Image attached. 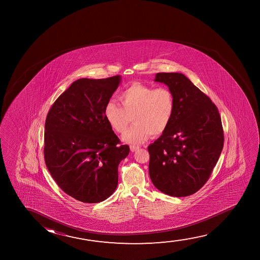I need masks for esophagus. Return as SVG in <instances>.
<instances>
[{"mask_svg":"<svg viewBox=\"0 0 260 260\" xmlns=\"http://www.w3.org/2000/svg\"><path fill=\"white\" fill-rule=\"evenodd\" d=\"M139 149V146H131V151H132V152H136V151H138Z\"/></svg>","mask_w":260,"mask_h":260,"instance_id":"esophagus-1","label":"esophagus"}]
</instances>
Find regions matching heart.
<instances>
[{
  "label": "heart",
  "mask_w": 260,
  "mask_h": 260,
  "mask_svg": "<svg viewBox=\"0 0 260 260\" xmlns=\"http://www.w3.org/2000/svg\"><path fill=\"white\" fill-rule=\"evenodd\" d=\"M120 105L110 101L105 107V117L111 128L123 133L125 142L138 145L149 139L151 134L160 136L167 131L174 116L176 102L173 92L166 87L154 89L134 82L119 95Z\"/></svg>",
  "instance_id": "heart-1"
}]
</instances>
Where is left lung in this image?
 <instances>
[{
	"mask_svg": "<svg viewBox=\"0 0 260 260\" xmlns=\"http://www.w3.org/2000/svg\"><path fill=\"white\" fill-rule=\"evenodd\" d=\"M173 92L174 116L167 131L148 146L149 175L160 192L174 197L191 196L210 178L224 146L217 107L179 73H158Z\"/></svg>",
	"mask_w": 260,
	"mask_h": 260,
	"instance_id": "1",
	"label": "left lung"
}]
</instances>
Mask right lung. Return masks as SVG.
<instances>
[{
	"label": "right lung",
	"mask_w": 260,
	"mask_h": 260,
	"mask_svg": "<svg viewBox=\"0 0 260 260\" xmlns=\"http://www.w3.org/2000/svg\"><path fill=\"white\" fill-rule=\"evenodd\" d=\"M120 82L121 75L79 79L47 114V168L66 193L82 203H100L113 194L119 164L129 153L105 117V107Z\"/></svg>",
	"instance_id": "1"
}]
</instances>
